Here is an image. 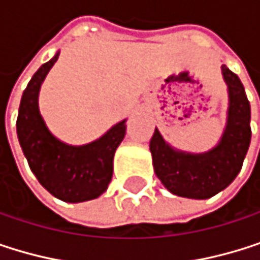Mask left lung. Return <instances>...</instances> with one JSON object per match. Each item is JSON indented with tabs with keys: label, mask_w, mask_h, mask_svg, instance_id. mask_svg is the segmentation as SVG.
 Instances as JSON below:
<instances>
[{
	"label": "left lung",
	"mask_w": 260,
	"mask_h": 260,
	"mask_svg": "<svg viewBox=\"0 0 260 260\" xmlns=\"http://www.w3.org/2000/svg\"><path fill=\"white\" fill-rule=\"evenodd\" d=\"M229 86V120L221 143L201 155L174 151L158 129L151 139V154L157 177L178 197L206 200L224 190L239 174L251 140V109L239 77L222 65Z\"/></svg>",
	"instance_id": "obj_1"
}]
</instances>
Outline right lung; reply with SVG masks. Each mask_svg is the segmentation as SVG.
Segmentation results:
<instances>
[{"mask_svg":"<svg viewBox=\"0 0 260 260\" xmlns=\"http://www.w3.org/2000/svg\"><path fill=\"white\" fill-rule=\"evenodd\" d=\"M59 53L44 63L28 82L19 105L16 133L22 152L38 181L56 198L82 203L100 197L112 178V158L121 143L124 120L94 143L68 146L54 139L47 129L38 108L42 80L57 60Z\"/></svg>","mask_w":260,"mask_h":260,"instance_id":"obj_1","label":"right lung"}]
</instances>
